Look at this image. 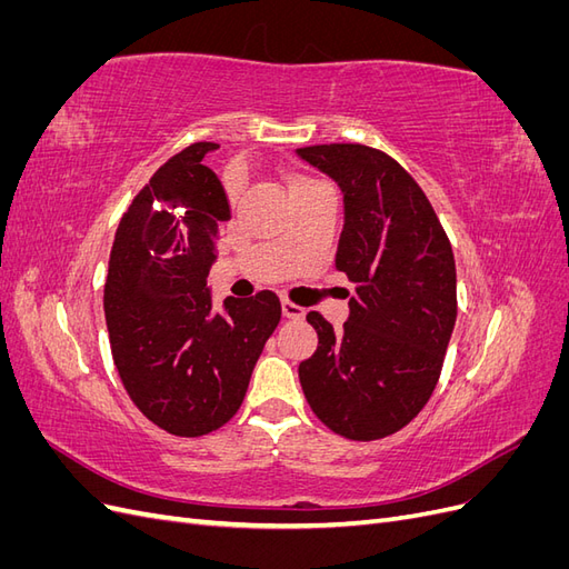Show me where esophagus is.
Wrapping results in <instances>:
<instances>
[{
  "mask_svg": "<svg viewBox=\"0 0 569 569\" xmlns=\"http://www.w3.org/2000/svg\"><path fill=\"white\" fill-rule=\"evenodd\" d=\"M282 313H284V318H291V320H299V318H303V308L301 306H297V303H291L289 299H282Z\"/></svg>",
  "mask_w": 569,
  "mask_h": 569,
  "instance_id": "esophagus-1",
  "label": "esophagus"
}]
</instances>
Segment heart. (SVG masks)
I'll return each mask as SVG.
<instances>
[{"instance_id": "b5f03b06", "label": "heart", "mask_w": 569, "mask_h": 569, "mask_svg": "<svg viewBox=\"0 0 569 569\" xmlns=\"http://www.w3.org/2000/svg\"><path fill=\"white\" fill-rule=\"evenodd\" d=\"M308 184H316V180H311V178H295V180H291V189H297V187H308ZM228 192H230V197H234V194H237V182H230Z\"/></svg>"}]
</instances>
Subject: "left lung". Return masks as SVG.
I'll use <instances>...</instances> for the list:
<instances>
[{
    "label": "left lung",
    "instance_id": "obj_1",
    "mask_svg": "<svg viewBox=\"0 0 569 569\" xmlns=\"http://www.w3.org/2000/svg\"><path fill=\"white\" fill-rule=\"evenodd\" d=\"M299 159L343 194L337 270L353 282L341 330L318 311V349L299 366L308 406L332 432L375 441L399 432L432 396L453 335L456 261L420 184L385 151L316 144Z\"/></svg>",
    "mask_w": 569,
    "mask_h": 569
}]
</instances>
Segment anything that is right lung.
<instances>
[{"label":"right lung","mask_w":569,"mask_h":569,"mask_svg":"<svg viewBox=\"0 0 569 569\" xmlns=\"http://www.w3.org/2000/svg\"><path fill=\"white\" fill-rule=\"evenodd\" d=\"M197 142L168 159L116 230L104 313L113 363L132 403L176 437L226 425L244 401L251 372L282 306L272 291L228 297L206 287L218 226L230 203Z\"/></svg>","instance_id":"1"}]
</instances>
